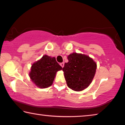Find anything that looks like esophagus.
Listing matches in <instances>:
<instances>
[{
  "mask_svg": "<svg viewBox=\"0 0 125 125\" xmlns=\"http://www.w3.org/2000/svg\"><path fill=\"white\" fill-rule=\"evenodd\" d=\"M60 65H61V67H62V68H63V67H64V63H63V62H62V63H60Z\"/></svg>",
  "mask_w": 125,
  "mask_h": 125,
  "instance_id": "esophagus-1",
  "label": "esophagus"
}]
</instances>
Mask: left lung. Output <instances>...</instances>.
I'll list each match as a JSON object with an SVG mask.
<instances>
[{"mask_svg": "<svg viewBox=\"0 0 125 125\" xmlns=\"http://www.w3.org/2000/svg\"><path fill=\"white\" fill-rule=\"evenodd\" d=\"M64 72L67 86L72 90H83L90 84L94 76L96 63L87 55L73 53L68 56Z\"/></svg>", "mask_w": 125, "mask_h": 125, "instance_id": "8db88e82", "label": "left lung"}]
</instances>
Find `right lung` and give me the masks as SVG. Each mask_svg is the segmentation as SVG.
Here are the masks:
<instances>
[{"label": "right lung", "instance_id": "add662e5", "mask_svg": "<svg viewBox=\"0 0 125 125\" xmlns=\"http://www.w3.org/2000/svg\"><path fill=\"white\" fill-rule=\"evenodd\" d=\"M62 69L55 58L45 55L32 64L29 76L37 86L47 88L52 84L57 72Z\"/></svg>", "mask_w": 125, "mask_h": 125}]
</instances>
